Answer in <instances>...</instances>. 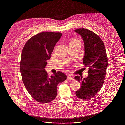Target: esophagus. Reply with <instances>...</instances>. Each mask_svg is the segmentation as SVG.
Listing matches in <instances>:
<instances>
[{"instance_id": "obj_1", "label": "esophagus", "mask_w": 125, "mask_h": 125, "mask_svg": "<svg viewBox=\"0 0 125 125\" xmlns=\"http://www.w3.org/2000/svg\"><path fill=\"white\" fill-rule=\"evenodd\" d=\"M67 79L70 80H73L74 78L72 76H68L67 77Z\"/></svg>"}]
</instances>
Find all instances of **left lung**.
<instances>
[{"instance_id":"left-lung-1","label":"left lung","mask_w":125,"mask_h":125,"mask_svg":"<svg viewBox=\"0 0 125 125\" xmlns=\"http://www.w3.org/2000/svg\"><path fill=\"white\" fill-rule=\"evenodd\" d=\"M74 31L81 35L83 41L84 56L83 62L88 68L87 77H74L81 83V87L75 94L80 99L86 100L94 96L102 86L108 65L107 57L104 45L97 35L84 28L75 30Z\"/></svg>"}]
</instances>
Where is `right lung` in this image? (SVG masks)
I'll list each match as a JSON object with an SVG mask.
<instances>
[{
  "instance_id": "1",
  "label": "right lung",
  "mask_w": 125,
  "mask_h": 125,
  "mask_svg": "<svg viewBox=\"0 0 125 125\" xmlns=\"http://www.w3.org/2000/svg\"><path fill=\"white\" fill-rule=\"evenodd\" d=\"M62 34L59 32H43L30 38L23 49L20 71L24 84L36 101L47 103L54 100L57 94V85L67 78L58 72L48 76L46 71L47 60Z\"/></svg>"
}]
</instances>
